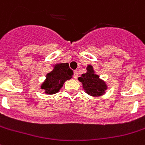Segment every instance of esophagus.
Masks as SVG:
<instances>
[{"instance_id":"34e87169","label":"esophagus","mask_w":145,"mask_h":145,"mask_svg":"<svg viewBox=\"0 0 145 145\" xmlns=\"http://www.w3.org/2000/svg\"><path fill=\"white\" fill-rule=\"evenodd\" d=\"M77 76H78V71H74V78L76 79L77 78Z\"/></svg>"}]
</instances>
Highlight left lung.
<instances>
[{
	"mask_svg": "<svg viewBox=\"0 0 145 145\" xmlns=\"http://www.w3.org/2000/svg\"><path fill=\"white\" fill-rule=\"evenodd\" d=\"M78 80L83 83V89L86 91L91 96L102 95L106 89L105 83L100 80L98 75L94 74V71L91 65H88L87 72L81 75Z\"/></svg>",
	"mask_w": 145,
	"mask_h": 145,
	"instance_id": "1",
	"label": "left lung"
}]
</instances>
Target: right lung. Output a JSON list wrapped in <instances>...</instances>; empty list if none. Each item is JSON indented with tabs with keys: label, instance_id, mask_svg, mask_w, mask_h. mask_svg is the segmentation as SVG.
<instances>
[{
	"label": "right lung",
	"instance_id": "obj_1",
	"mask_svg": "<svg viewBox=\"0 0 145 145\" xmlns=\"http://www.w3.org/2000/svg\"><path fill=\"white\" fill-rule=\"evenodd\" d=\"M74 72L69 69L68 63H60L56 65L54 70L48 73L46 80L42 86V89L45 90V93L53 95L58 92L62 85L67 80L72 77Z\"/></svg>",
	"mask_w": 145,
	"mask_h": 145
}]
</instances>
